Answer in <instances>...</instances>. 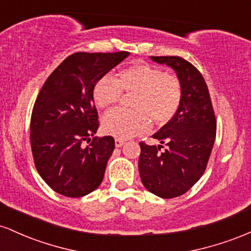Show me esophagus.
<instances>
[{"label": "esophagus", "instance_id": "1", "mask_svg": "<svg viewBox=\"0 0 251 251\" xmlns=\"http://www.w3.org/2000/svg\"><path fill=\"white\" fill-rule=\"evenodd\" d=\"M114 143H116L117 148H122L124 144H125V140L120 139V138H116V142H114Z\"/></svg>", "mask_w": 251, "mask_h": 251}]
</instances>
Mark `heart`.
<instances>
[{"mask_svg":"<svg viewBox=\"0 0 251 251\" xmlns=\"http://www.w3.org/2000/svg\"><path fill=\"white\" fill-rule=\"evenodd\" d=\"M123 92L133 94L129 106L134 111L113 109L102 118L103 132L120 139L145 133L150 119L157 125L169 123L183 94L178 77L153 66L135 63L120 71L118 79L102 76L94 86L93 97L98 107L108 108L119 101Z\"/></svg>","mask_w":251,"mask_h":251,"instance_id":"1","label":"heart"}]
</instances>
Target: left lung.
Returning <instances> with one entry per match:
<instances>
[{"mask_svg":"<svg viewBox=\"0 0 251 251\" xmlns=\"http://www.w3.org/2000/svg\"><path fill=\"white\" fill-rule=\"evenodd\" d=\"M171 67L181 83V101L168 124L152 138L160 145L139 143L140 179L150 192L175 198L189 191L208 165L216 138V117L200 71L179 56H151ZM166 150L161 151L163 146Z\"/></svg>","mask_w":251,"mask_h":251,"instance_id":"8db88e82","label":"left lung"}]
</instances>
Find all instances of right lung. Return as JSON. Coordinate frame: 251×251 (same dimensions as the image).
Listing matches in <instances>:
<instances>
[{"mask_svg":"<svg viewBox=\"0 0 251 251\" xmlns=\"http://www.w3.org/2000/svg\"><path fill=\"white\" fill-rule=\"evenodd\" d=\"M128 55L74 53L43 83L31 112L30 145L37 172L57 194L82 197L101 184L116 144L111 135L90 138L99 127L94 86Z\"/></svg>","mask_w":251,"mask_h":251,"instance_id":"add662e5","label":"right lung"}]
</instances>
